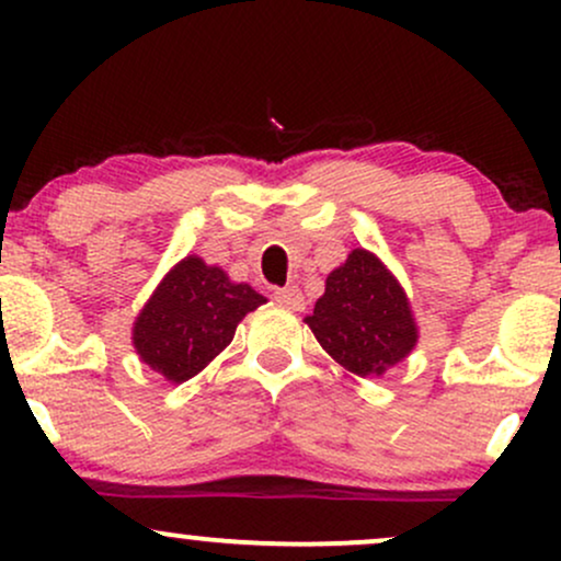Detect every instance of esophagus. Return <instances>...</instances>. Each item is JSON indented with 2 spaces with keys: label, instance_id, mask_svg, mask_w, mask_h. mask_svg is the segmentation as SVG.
Listing matches in <instances>:
<instances>
[{
  "label": "esophagus",
  "instance_id": "esophagus-1",
  "mask_svg": "<svg viewBox=\"0 0 561 561\" xmlns=\"http://www.w3.org/2000/svg\"><path fill=\"white\" fill-rule=\"evenodd\" d=\"M274 300L279 302V306L293 308V311H300V308H302V293H300L298 287H279V289H274Z\"/></svg>",
  "mask_w": 561,
  "mask_h": 561
}]
</instances>
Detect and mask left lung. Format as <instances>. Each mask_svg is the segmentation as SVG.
<instances>
[{
	"instance_id": "obj_1",
	"label": "left lung",
	"mask_w": 561,
	"mask_h": 561,
	"mask_svg": "<svg viewBox=\"0 0 561 561\" xmlns=\"http://www.w3.org/2000/svg\"><path fill=\"white\" fill-rule=\"evenodd\" d=\"M306 324L334 362L358 377H379L416 345V324L401 285L366 250H353L327 276L324 295Z\"/></svg>"
}]
</instances>
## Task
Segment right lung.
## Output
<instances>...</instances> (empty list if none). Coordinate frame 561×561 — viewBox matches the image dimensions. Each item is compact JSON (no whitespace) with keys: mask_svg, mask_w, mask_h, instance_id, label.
I'll return each instance as SVG.
<instances>
[{"mask_svg":"<svg viewBox=\"0 0 561 561\" xmlns=\"http://www.w3.org/2000/svg\"><path fill=\"white\" fill-rule=\"evenodd\" d=\"M266 302L248 285H234L216 266L184 259L160 282L134 324L141 362L171 382L205 369L234 337L244 313Z\"/></svg>","mask_w":561,"mask_h":561,"instance_id":"1","label":"right lung"}]
</instances>
